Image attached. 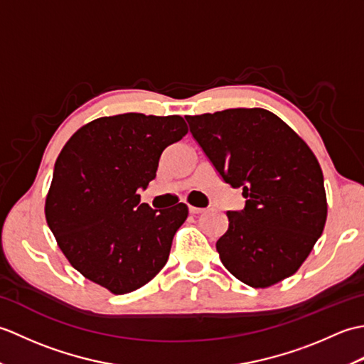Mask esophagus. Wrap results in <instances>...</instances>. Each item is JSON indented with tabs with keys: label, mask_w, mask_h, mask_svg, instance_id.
<instances>
[{
	"label": "esophagus",
	"mask_w": 364,
	"mask_h": 364,
	"mask_svg": "<svg viewBox=\"0 0 364 364\" xmlns=\"http://www.w3.org/2000/svg\"><path fill=\"white\" fill-rule=\"evenodd\" d=\"M189 213L191 214H202V213H205V208H197V206L189 205Z\"/></svg>",
	"instance_id": "obj_1"
}]
</instances>
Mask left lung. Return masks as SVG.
I'll list each match as a JSON object with an SVG mask.
<instances>
[{
	"label": "left lung",
	"mask_w": 364,
	"mask_h": 364,
	"mask_svg": "<svg viewBox=\"0 0 364 364\" xmlns=\"http://www.w3.org/2000/svg\"><path fill=\"white\" fill-rule=\"evenodd\" d=\"M186 120L215 170L247 198L242 211L227 213L228 230L215 244L222 264L252 288L296 274L327 220L322 168L310 146L261 107Z\"/></svg>",
	"instance_id": "obj_1"
}]
</instances>
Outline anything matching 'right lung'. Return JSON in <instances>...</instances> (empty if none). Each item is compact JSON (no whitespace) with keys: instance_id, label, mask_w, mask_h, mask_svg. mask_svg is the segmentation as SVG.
<instances>
[{"instance_id":"add662e5","label":"right lung","mask_w":364,"mask_h":364,"mask_svg":"<svg viewBox=\"0 0 364 364\" xmlns=\"http://www.w3.org/2000/svg\"><path fill=\"white\" fill-rule=\"evenodd\" d=\"M188 134L180 115L100 117L68 139L54 164L45 218L68 262L112 294L133 292L166 266L188 206L151 210L139 189L161 153Z\"/></svg>"}]
</instances>
